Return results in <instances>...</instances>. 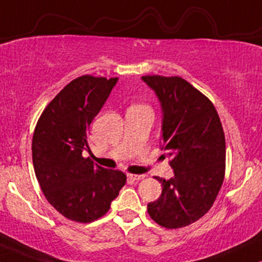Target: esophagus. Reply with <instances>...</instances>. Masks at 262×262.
<instances>
[{
    "instance_id": "1",
    "label": "esophagus",
    "mask_w": 262,
    "mask_h": 262,
    "mask_svg": "<svg viewBox=\"0 0 262 262\" xmlns=\"http://www.w3.org/2000/svg\"><path fill=\"white\" fill-rule=\"evenodd\" d=\"M128 179L132 182H139V180L144 179V175H137V174H128Z\"/></svg>"
}]
</instances>
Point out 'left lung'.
<instances>
[{"instance_id": "obj_1", "label": "left lung", "mask_w": 262, "mask_h": 262, "mask_svg": "<svg viewBox=\"0 0 262 262\" xmlns=\"http://www.w3.org/2000/svg\"><path fill=\"white\" fill-rule=\"evenodd\" d=\"M163 108L162 144L174 177L163 179L162 195L148 214L165 229H180L203 217L214 204L225 177L223 124L205 94L182 77L143 76Z\"/></svg>"}]
</instances>
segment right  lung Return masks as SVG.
Here are the masks:
<instances>
[{
    "mask_svg": "<svg viewBox=\"0 0 262 262\" xmlns=\"http://www.w3.org/2000/svg\"><path fill=\"white\" fill-rule=\"evenodd\" d=\"M118 78L84 74L68 83L42 112L34 128L32 160L48 203L59 214L87 224L107 214L126 175L82 157L92 120Z\"/></svg>",
    "mask_w": 262,
    "mask_h": 262,
    "instance_id": "1",
    "label": "right lung"
}]
</instances>
